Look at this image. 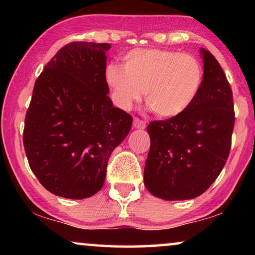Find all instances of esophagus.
<instances>
[{
	"label": "esophagus",
	"mask_w": 255,
	"mask_h": 255,
	"mask_svg": "<svg viewBox=\"0 0 255 255\" xmlns=\"http://www.w3.org/2000/svg\"><path fill=\"white\" fill-rule=\"evenodd\" d=\"M133 127L135 128H146V122L139 120V118H133Z\"/></svg>",
	"instance_id": "esophagus-1"
}]
</instances>
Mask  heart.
<instances>
[{"label": "heart", "mask_w": 255, "mask_h": 255, "mask_svg": "<svg viewBox=\"0 0 255 255\" xmlns=\"http://www.w3.org/2000/svg\"><path fill=\"white\" fill-rule=\"evenodd\" d=\"M203 75L194 55L160 48H135L123 57V67L110 64L104 69L118 107L131 109L144 90L145 101L160 117L183 114L196 100Z\"/></svg>", "instance_id": "1"}]
</instances>
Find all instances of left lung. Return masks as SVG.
<instances>
[{"instance_id":"obj_1","label":"left lung","mask_w":255,"mask_h":255,"mask_svg":"<svg viewBox=\"0 0 255 255\" xmlns=\"http://www.w3.org/2000/svg\"><path fill=\"white\" fill-rule=\"evenodd\" d=\"M203 85L194 103L179 116L151 122V147L144 184L166 201L200 196L221 174L235 127L232 90L219 62L201 48Z\"/></svg>"}]
</instances>
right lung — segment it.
Wrapping results in <instances>:
<instances>
[{
  "label": "right lung",
  "instance_id": "1",
  "mask_svg": "<svg viewBox=\"0 0 255 255\" xmlns=\"http://www.w3.org/2000/svg\"><path fill=\"white\" fill-rule=\"evenodd\" d=\"M110 44L74 41L45 66L26 111L23 142L45 189L82 200L103 187L111 153L132 117L115 108L104 78Z\"/></svg>",
  "mask_w": 255,
  "mask_h": 255
}]
</instances>
